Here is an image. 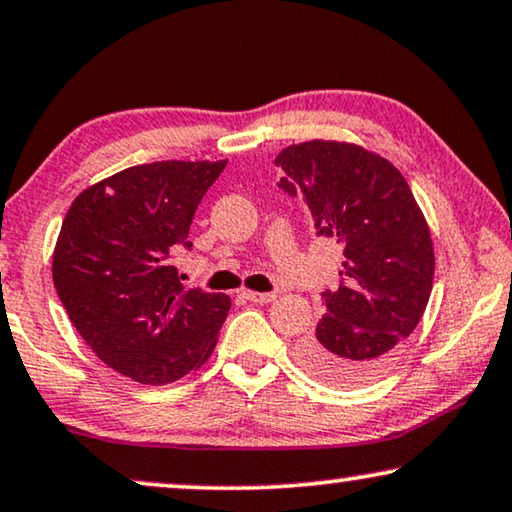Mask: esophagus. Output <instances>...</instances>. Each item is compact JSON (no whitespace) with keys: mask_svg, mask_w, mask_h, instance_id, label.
Segmentation results:
<instances>
[{"mask_svg":"<svg viewBox=\"0 0 512 512\" xmlns=\"http://www.w3.org/2000/svg\"><path fill=\"white\" fill-rule=\"evenodd\" d=\"M243 297L248 301H253V304H269V301L276 299V292H243Z\"/></svg>","mask_w":512,"mask_h":512,"instance_id":"34e87169","label":"esophagus"}]
</instances>
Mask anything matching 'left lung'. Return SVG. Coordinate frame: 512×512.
I'll use <instances>...</instances> for the list:
<instances>
[{"label":"left lung","instance_id":"obj_1","mask_svg":"<svg viewBox=\"0 0 512 512\" xmlns=\"http://www.w3.org/2000/svg\"><path fill=\"white\" fill-rule=\"evenodd\" d=\"M280 187L311 208L318 236L343 246L338 290L322 292L325 315L299 343L311 376L352 387L380 376L413 334L434 283V246L406 178L355 143L306 141L276 157Z\"/></svg>","mask_w":512,"mask_h":512}]
</instances>
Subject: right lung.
<instances>
[{
    "instance_id": "obj_1",
    "label": "right lung",
    "mask_w": 512,
    "mask_h": 512,
    "mask_svg": "<svg viewBox=\"0 0 512 512\" xmlns=\"http://www.w3.org/2000/svg\"><path fill=\"white\" fill-rule=\"evenodd\" d=\"M220 162H153L83 190L62 222L53 283L69 320L106 366L167 385L211 357L227 294L185 290L171 259L187 241Z\"/></svg>"
}]
</instances>
